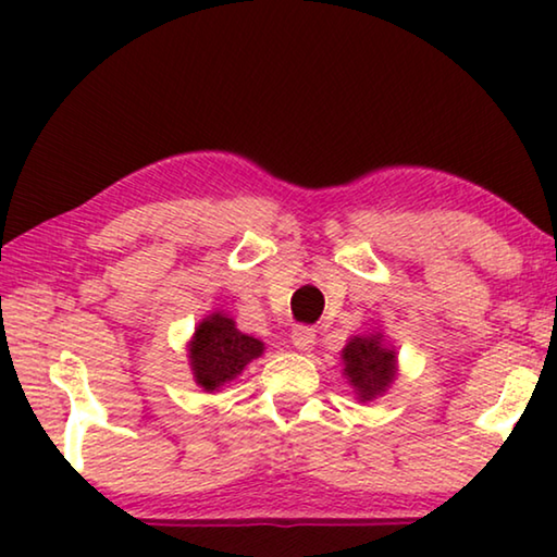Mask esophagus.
<instances>
[{"mask_svg": "<svg viewBox=\"0 0 557 557\" xmlns=\"http://www.w3.org/2000/svg\"><path fill=\"white\" fill-rule=\"evenodd\" d=\"M314 342H317V334L312 326L297 324L295 329H292V344H295V348H299V351H312Z\"/></svg>", "mask_w": 557, "mask_h": 557, "instance_id": "34e87169", "label": "esophagus"}]
</instances>
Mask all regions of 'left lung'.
Here are the masks:
<instances>
[{
  "instance_id": "left-lung-1",
  "label": "left lung",
  "mask_w": 557,
  "mask_h": 557,
  "mask_svg": "<svg viewBox=\"0 0 557 557\" xmlns=\"http://www.w3.org/2000/svg\"><path fill=\"white\" fill-rule=\"evenodd\" d=\"M344 375L354 385L358 400H373L383 395L398 373V358L385 344L383 334L356 336L344 346Z\"/></svg>"
}]
</instances>
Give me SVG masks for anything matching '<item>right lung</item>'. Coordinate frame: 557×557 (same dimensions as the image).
Instances as JSON below:
<instances>
[{
	"instance_id": "1",
	"label": "right lung",
	"mask_w": 557,
	"mask_h": 557,
	"mask_svg": "<svg viewBox=\"0 0 557 557\" xmlns=\"http://www.w3.org/2000/svg\"><path fill=\"white\" fill-rule=\"evenodd\" d=\"M262 348L265 344L238 332L233 319L215 312L196 326V334L188 342V361L196 383L206 393H213L233 381L252 358L262 354Z\"/></svg>"
}]
</instances>
